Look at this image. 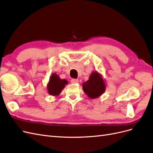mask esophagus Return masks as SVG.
Segmentation results:
<instances>
[{"instance_id": "obj_1", "label": "esophagus", "mask_w": 153, "mask_h": 153, "mask_svg": "<svg viewBox=\"0 0 153 153\" xmlns=\"http://www.w3.org/2000/svg\"><path fill=\"white\" fill-rule=\"evenodd\" d=\"M71 82L72 83V84H76V83L78 82V80L75 79V78H73V79L71 80Z\"/></svg>"}]
</instances>
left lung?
Wrapping results in <instances>:
<instances>
[{
    "instance_id": "left-lung-1",
    "label": "left lung",
    "mask_w": 153,
    "mask_h": 153,
    "mask_svg": "<svg viewBox=\"0 0 153 153\" xmlns=\"http://www.w3.org/2000/svg\"><path fill=\"white\" fill-rule=\"evenodd\" d=\"M82 87L85 93L92 99L100 96L106 88L102 77L96 71L91 73L89 79L82 84Z\"/></svg>"
}]
</instances>
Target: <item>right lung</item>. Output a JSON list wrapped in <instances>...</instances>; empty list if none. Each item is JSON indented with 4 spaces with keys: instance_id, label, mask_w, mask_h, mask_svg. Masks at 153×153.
Masks as SVG:
<instances>
[{
    "instance_id": "right-lung-1",
    "label": "right lung",
    "mask_w": 153,
    "mask_h": 153,
    "mask_svg": "<svg viewBox=\"0 0 153 153\" xmlns=\"http://www.w3.org/2000/svg\"><path fill=\"white\" fill-rule=\"evenodd\" d=\"M68 84L66 80H62L55 73L50 76L47 85L48 93L52 96H59L66 85Z\"/></svg>"
}]
</instances>
